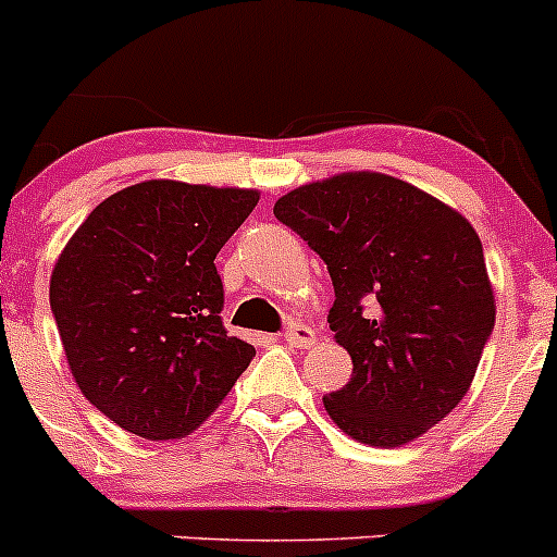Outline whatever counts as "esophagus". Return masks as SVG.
I'll use <instances>...</instances> for the list:
<instances>
[{"mask_svg":"<svg viewBox=\"0 0 557 557\" xmlns=\"http://www.w3.org/2000/svg\"><path fill=\"white\" fill-rule=\"evenodd\" d=\"M285 343L290 345V348H310L312 343H315V329L307 326V323H290L288 332L283 334Z\"/></svg>","mask_w":557,"mask_h":557,"instance_id":"34e87169","label":"esophagus"}]
</instances>
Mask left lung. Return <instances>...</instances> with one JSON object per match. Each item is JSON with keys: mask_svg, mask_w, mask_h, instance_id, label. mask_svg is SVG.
<instances>
[{"mask_svg": "<svg viewBox=\"0 0 557 557\" xmlns=\"http://www.w3.org/2000/svg\"><path fill=\"white\" fill-rule=\"evenodd\" d=\"M274 218L323 258L329 329L354 361L323 397L332 422L367 446L410 444L460 405L495 326V296L473 225L430 193L375 171L310 182Z\"/></svg>", "mask_w": 557, "mask_h": 557, "instance_id": "obj_1", "label": "left lung"}]
</instances>
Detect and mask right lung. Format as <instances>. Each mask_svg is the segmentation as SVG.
<instances>
[{
  "label": "right lung",
  "instance_id": "right-lung-1",
  "mask_svg": "<svg viewBox=\"0 0 557 557\" xmlns=\"http://www.w3.org/2000/svg\"><path fill=\"white\" fill-rule=\"evenodd\" d=\"M258 190L149 180L108 196L51 272V310L81 394L147 441L185 438L256 348L223 326L214 258Z\"/></svg>",
  "mask_w": 557,
  "mask_h": 557
}]
</instances>
